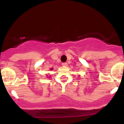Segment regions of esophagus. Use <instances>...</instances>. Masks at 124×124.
Returning a JSON list of instances; mask_svg holds the SVG:
<instances>
[{"label": "esophagus", "mask_w": 124, "mask_h": 124, "mask_svg": "<svg viewBox=\"0 0 124 124\" xmlns=\"http://www.w3.org/2000/svg\"><path fill=\"white\" fill-rule=\"evenodd\" d=\"M62 66H68V63H67L66 62H63V63H62Z\"/></svg>", "instance_id": "esophagus-1"}]
</instances>
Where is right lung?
I'll return each mask as SVG.
<instances>
[{"mask_svg":"<svg viewBox=\"0 0 124 124\" xmlns=\"http://www.w3.org/2000/svg\"><path fill=\"white\" fill-rule=\"evenodd\" d=\"M52 69H51V70H52Z\"/></svg>","mask_w":124,"mask_h":124,"instance_id":"right-lung-1","label":"right lung"}]
</instances>
